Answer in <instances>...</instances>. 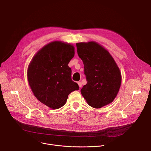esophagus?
<instances>
[{"label":"esophagus","instance_id":"1","mask_svg":"<svg viewBox=\"0 0 151 151\" xmlns=\"http://www.w3.org/2000/svg\"><path fill=\"white\" fill-rule=\"evenodd\" d=\"M78 85H79V87L81 88L82 87V83H81V82H78Z\"/></svg>","mask_w":151,"mask_h":151}]
</instances>
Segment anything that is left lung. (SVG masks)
Instances as JSON below:
<instances>
[{
    "instance_id": "left-lung-1",
    "label": "left lung",
    "mask_w": 151,
    "mask_h": 151,
    "mask_svg": "<svg viewBox=\"0 0 151 151\" xmlns=\"http://www.w3.org/2000/svg\"><path fill=\"white\" fill-rule=\"evenodd\" d=\"M77 52L84 65L87 83L81 93L88 105L99 109L111 103L121 84V73L115 60L95 41L76 43Z\"/></svg>"
}]
</instances>
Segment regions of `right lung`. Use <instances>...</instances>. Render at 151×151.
<instances>
[{"label": "right lung", "mask_w": 151, "mask_h": 151, "mask_svg": "<svg viewBox=\"0 0 151 151\" xmlns=\"http://www.w3.org/2000/svg\"><path fill=\"white\" fill-rule=\"evenodd\" d=\"M75 55L73 45L52 41L32 58L27 68L29 84L36 98L53 109L66 104L69 94L79 90L68 64Z\"/></svg>", "instance_id": "right-lung-1"}]
</instances>
